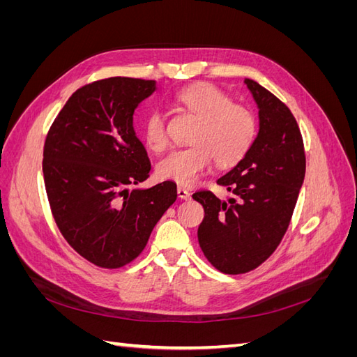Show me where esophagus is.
Listing matches in <instances>:
<instances>
[{"label": "esophagus", "mask_w": 357, "mask_h": 357, "mask_svg": "<svg viewBox=\"0 0 357 357\" xmlns=\"http://www.w3.org/2000/svg\"><path fill=\"white\" fill-rule=\"evenodd\" d=\"M177 195H178L180 199H185V201L190 199V192L188 189H185V188H178L177 189Z\"/></svg>", "instance_id": "1"}]
</instances>
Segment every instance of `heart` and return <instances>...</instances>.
Listing matches in <instances>:
<instances>
[{
  "label": "heart",
  "instance_id": "1",
  "mask_svg": "<svg viewBox=\"0 0 357 357\" xmlns=\"http://www.w3.org/2000/svg\"><path fill=\"white\" fill-rule=\"evenodd\" d=\"M178 104L199 119L193 132L192 147L177 149L158 164L160 178L192 186L207 171L213 160L220 167L240 162L252 147L256 135L253 114L210 83H198L181 91ZM144 137L153 152H162L169 144L167 116L159 110L146 119Z\"/></svg>",
  "mask_w": 357,
  "mask_h": 357
}]
</instances>
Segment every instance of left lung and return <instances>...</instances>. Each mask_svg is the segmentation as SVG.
I'll return each mask as SVG.
<instances>
[{"label": "left lung", "mask_w": 357, "mask_h": 357, "mask_svg": "<svg viewBox=\"0 0 357 357\" xmlns=\"http://www.w3.org/2000/svg\"><path fill=\"white\" fill-rule=\"evenodd\" d=\"M259 110V131L245 156L218 183L234 193L220 201L193 193L205 211L198 241L225 274L252 271L273 255L287 231L305 177V153L294 114L277 96L245 79Z\"/></svg>", "instance_id": "1"}]
</instances>
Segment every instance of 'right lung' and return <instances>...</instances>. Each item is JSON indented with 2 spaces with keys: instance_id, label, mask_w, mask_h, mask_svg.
I'll return each mask as SVG.
<instances>
[{
  "instance_id": "obj_1",
  "label": "right lung",
  "mask_w": 357,
  "mask_h": 357,
  "mask_svg": "<svg viewBox=\"0 0 357 357\" xmlns=\"http://www.w3.org/2000/svg\"><path fill=\"white\" fill-rule=\"evenodd\" d=\"M155 80L112 77L75 91L53 122L43 152L52 214L63 238L101 268H121L142 253L155 225L177 199L174 181L132 189L150 160L134 112Z\"/></svg>"
}]
</instances>
